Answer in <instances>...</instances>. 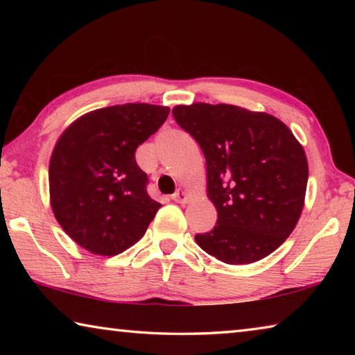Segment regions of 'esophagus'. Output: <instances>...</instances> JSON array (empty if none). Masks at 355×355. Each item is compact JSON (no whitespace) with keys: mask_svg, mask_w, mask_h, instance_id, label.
Here are the masks:
<instances>
[{"mask_svg":"<svg viewBox=\"0 0 355 355\" xmlns=\"http://www.w3.org/2000/svg\"><path fill=\"white\" fill-rule=\"evenodd\" d=\"M172 200L177 203H186L189 200V194L184 189H177L175 194L172 196Z\"/></svg>","mask_w":355,"mask_h":355,"instance_id":"esophagus-1","label":"esophagus"}]
</instances>
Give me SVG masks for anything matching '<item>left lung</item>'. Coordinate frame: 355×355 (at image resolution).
I'll use <instances>...</instances> for the list:
<instances>
[{"mask_svg":"<svg viewBox=\"0 0 355 355\" xmlns=\"http://www.w3.org/2000/svg\"><path fill=\"white\" fill-rule=\"evenodd\" d=\"M172 114L205 155L207 196L218 211L196 243L227 264L272 254L296 227L307 191V156L293 131L235 105H178Z\"/></svg>","mask_w":355,"mask_h":355,"instance_id":"left-lung-1","label":"left lung"}]
</instances>
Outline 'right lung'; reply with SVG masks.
<instances>
[{"mask_svg": "<svg viewBox=\"0 0 355 355\" xmlns=\"http://www.w3.org/2000/svg\"><path fill=\"white\" fill-rule=\"evenodd\" d=\"M169 111L148 103L101 107L59 136L48 167L50 203L59 225L83 249L112 257L147 232L161 203L147 194L135 152Z\"/></svg>", "mask_w": 355, "mask_h": 355, "instance_id": "1", "label": "right lung"}]
</instances>
